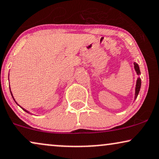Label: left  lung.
I'll return each mask as SVG.
<instances>
[{"instance_id":"left-lung-1","label":"left lung","mask_w":159,"mask_h":159,"mask_svg":"<svg viewBox=\"0 0 159 159\" xmlns=\"http://www.w3.org/2000/svg\"><path fill=\"white\" fill-rule=\"evenodd\" d=\"M134 68H135V70L137 71V73L139 75L140 74V70H139V67L138 66V65L137 64L136 62L134 63ZM140 87H141V79L140 78H138V79H137V84H136V92H135V98L137 97V95L139 94V89H140Z\"/></svg>"}]
</instances>
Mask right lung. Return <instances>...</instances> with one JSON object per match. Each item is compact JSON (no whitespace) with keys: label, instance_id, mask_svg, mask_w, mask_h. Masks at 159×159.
<instances>
[{"label":"right lung","instance_id":"obj_1","mask_svg":"<svg viewBox=\"0 0 159 159\" xmlns=\"http://www.w3.org/2000/svg\"><path fill=\"white\" fill-rule=\"evenodd\" d=\"M11 95H12V94H11ZM12 97H13V96H12ZM13 98H14V97H13ZM22 109H23V110H24V111H25V112H27V113H29V112H28V111H26V110H25L24 108H22Z\"/></svg>","mask_w":159,"mask_h":159}]
</instances>
